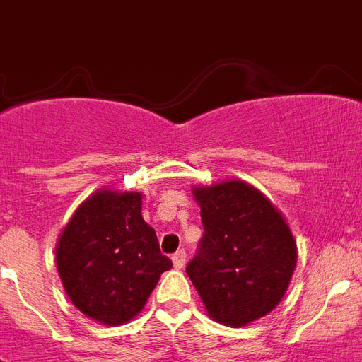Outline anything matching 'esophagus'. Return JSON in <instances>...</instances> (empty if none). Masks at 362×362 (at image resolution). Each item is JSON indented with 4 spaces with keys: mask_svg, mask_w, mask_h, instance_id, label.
Wrapping results in <instances>:
<instances>
[{
    "mask_svg": "<svg viewBox=\"0 0 362 362\" xmlns=\"http://www.w3.org/2000/svg\"><path fill=\"white\" fill-rule=\"evenodd\" d=\"M173 264H175V269L178 270L186 264V252H184V250H178V252L173 255Z\"/></svg>",
    "mask_w": 362,
    "mask_h": 362,
    "instance_id": "esophagus-1",
    "label": "esophagus"
}]
</instances>
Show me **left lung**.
Listing matches in <instances>:
<instances>
[{
  "label": "left lung",
  "mask_w": 362,
  "mask_h": 362,
  "mask_svg": "<svg viewBox=\"0 0 362 362\" xmlns=\"http://www.w3.org/2000/svg\"><path fill=\"white\" fill-rule=\"evenodd\" d=\"M204 235L186 272L212 320L247 325L276 308L297 264V244L269 199L242 180L195 187Z\"/></svg>",
  "instance_id": "obj_1"
}]
</instances>
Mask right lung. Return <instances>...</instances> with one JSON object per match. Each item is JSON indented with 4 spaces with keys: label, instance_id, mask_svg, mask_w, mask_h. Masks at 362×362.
<instances>
[{
    "label": "right lung",
    "instance_id": "right-lung-1",
    "mask_svg": "<svg viewBox=\"0 0 362 362\" xmlns=\"http://www.w3.org/2000/svg\"><path fill=\"white\" fill-rule=\"evenodd\" d=\"M141 193L101 189L76 209L56 246L67 297L105 325L133 320L173 267L142 220Z\"/></svg>",
    "mask_w": 362,
    "mask_h": 362
}]
</instances>
